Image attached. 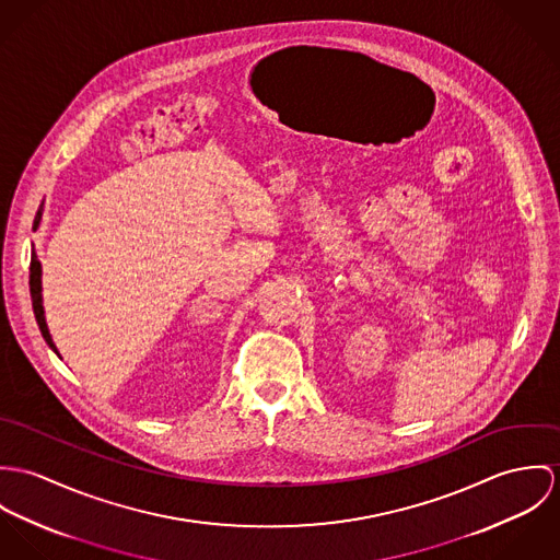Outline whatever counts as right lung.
<instances>
[{
	"label": "right lung",
	"mask_w": 560,
	"mask_h": 560,
	"mask_svg": "<svg viewBox=\"0 0 560 560\" xmlns=\"http://www.w3.org/2000/svg\"><path fill=\"white\" fill-rule=\"evenodd\" d=\"M40 219H43V206L38 208L36 212V219H34V230H38L40 225ZM40 261L36 257V253L32 255V264H30V294H32V307H34V315H36V322H38V328L45 337V341L49 343V348L58 354V348L49 335V328H47V322H45V310H43V281H40Z\"/></svg>",
	"instance_id": "right-lung-1"
}]
</instances>
